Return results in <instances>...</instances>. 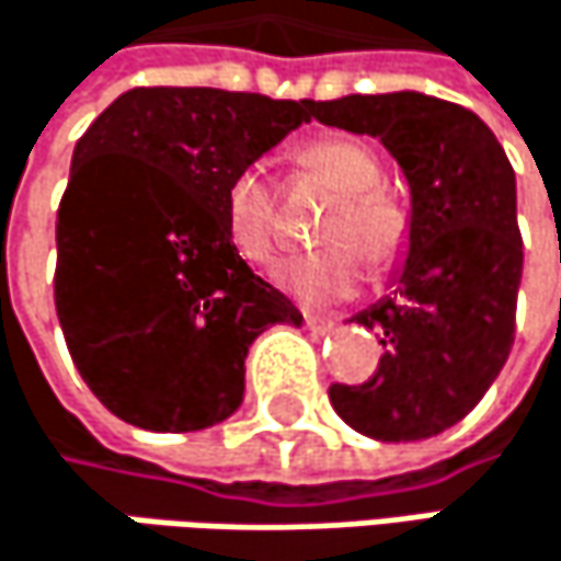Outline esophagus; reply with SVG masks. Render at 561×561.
<instances>
[{
  "instance_id": "esophagus-1",
  "label": "esophagus",
  "mask_w": 561,
  "mask_h": 561,
  "mask_svg": "<svg viewBox=\"0 0 561 561\" xmlns=\"http://www.w3.org/2000/svg\"><path fill=\"white\" fill-rule=\"evenodd\" d=\"M304 322H307V329L313 332V335H325V332H332V319L329 316H316V313H304Z\"/></svg>"
}]
</instances>
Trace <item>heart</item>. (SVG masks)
I'll return each instance as SVG.
<instances>
[{"label": "heart", "instance_id": "heart-1", "mask_svg": "<svg viewBox=\"0 0 561 561\" xmlns=\"http://www.w3.org/2000/svg\"><path fill=\"white\" fill-rule=\"evenodd\" d=\"M297 164L339 193L319 239L332 245L290 257L277 267V284L300 304H332L352 297L362 284V259L371 271H390L407 248V219L378 190L381 164L365 141L329 135L300 148ZM226 239L248 264H271L274 257V193L254 168L229 180L222 193Z\"/></svg>", "mask_w": 561, "mask_h": 561}]
</instances>
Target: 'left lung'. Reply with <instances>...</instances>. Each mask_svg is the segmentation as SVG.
<instances>
[{"label": "left lung", "instance_id": "8db88e82", "mask_svg": "<svg viewBox=\"0 0 561 561\" xmlns=\"http://www.w3.org/2000/svg\"><path fill=\"white\" fill-rule=\"evenodd\" d=\"M313 115L378 138L413 206L393 297L355 316L381 335L378 371L332 385L329 400L371 439H430L474 410L514 345L524 274L514 168L471 108L436 96H342L313 103Z\"/></svg>", "mask_w": 561, "mask_h": 561}]
</instances>
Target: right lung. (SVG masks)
<instances>
[{
  "mask_svg": "<svg viewBox=\"0 0 561 561\" xmlns=\"http://www.w3.org/2000/svg\"><path fill=\"white\" fill-rule=\"evenodd\" d=\"M313 100L135 87L83 131L57 209L54 307L118 420L190 433L232 416L248 345L300 310L222 226L229 180L310 122Z\"/></svg>",
  "mask_w": 561,
  "mask_h": 561,
  "instance_id": "1",
  "label": "right lung"
}]
</instances>
